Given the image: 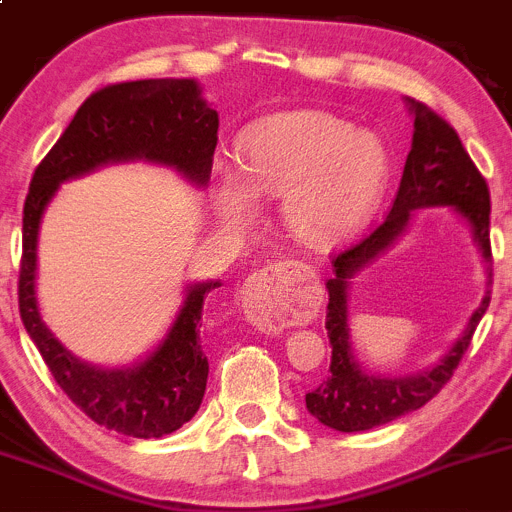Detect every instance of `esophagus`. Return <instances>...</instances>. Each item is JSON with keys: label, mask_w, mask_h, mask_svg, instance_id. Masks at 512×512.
Returning a JSON list of instances; mask_svg holds the SVG:
<instances>
[{"label": "esophagus", "mask_w": 512, "mask_h": 512, "mask_svg": "<svg viewBox=\"0 0 512 512\" xmlns=\"http://www.w3.org/2000/svg\"><path fill=\"white\" fill-rule=\"evenodd\" d=\"M287 262L270 265L250 275L245 285V317L252 327L265 334H280L292 317L287 289Z\"/></svg>", "instance_id": "1"}]
</instances>
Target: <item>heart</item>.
Here are the masks:
<instances>
[{"instance_id": "b5f03b06", "label": "heart", "mask_w": 512, "mask_h": 512, "mask_svg": "<svg viewBox=\"0 0 512 512\" xmlns=\"http://www.w3.org/2000/svg\"><path fill=\"white\" fill-rule=\"evenodd\" d=\"M386 178L389 156L376 136L327 111H285L242 133L240 168L220 165L213 203L220 223L242 230L257 198H282L287 235L329 252L364 227Z\"/></svg>"}]
</instances>
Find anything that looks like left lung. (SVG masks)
I'll return each instance as SVG.
<instances>
[{
    "mask_svg": "<svg viewBox=\"0 0 512 512\" xmlns=\"http://www.w3.org/2000/svg\"><path fill=\"white\" fill-rule=\"evenodd\" d=\"M414 116V138L406 156L404 175L394 205L381 225L361 235L354 245L334 255V277L327 280V337L332 344V364L327 381L304 396L307 411L324 426L342 433L369 431L394 418L411 414L433 399L456 371L466 354L480 317L490 304V193L476 163L463 148L458 133L423 103L406 98ZM451 207L469 225L486 262V294L469 320L462 337L449 352L426 370L406 377L371 375L358 360L348 334V289L353 277L379 254L395 244L408 229L416 209Z\"/></svg>",
    "mask_w": 512,
    "mask_h": 512,
    "instance_id": "left-lung-1",
    "label": "left lung"
}]
</instances>
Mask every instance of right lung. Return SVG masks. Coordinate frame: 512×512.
I'll use <instances>...</instances> for the list:
<instances>
[{"label": "right lung", "instance_id": "1", "mask_svg": "<svg viewBox=\"0 0 512 512\" xmlns=\"http://www.w3.org/2000/svg\"><path fill=\"white\" fill-rule=\"evenodd\" d=\"M218 146V111L195 79L113 84L81 103L29 185L22 220L19 314L27 334L66 396L98 426L133 438H160L198 414L208 384L200 347L203 304L220 280L185 287V299L156 349L131 366L103 369L74 356L51 334L36 302V247L41 218L66 180L111 163L165 165L205 188Z\"/></svg>", "mask_w": 512, "mask_h": 512}]
</instances>
